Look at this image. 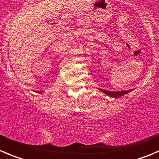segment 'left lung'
<instances>
[{
	"instance_id": "obj_1",
	"label": "left lung",
	"mask_w": 159,
	"mask_h": 159,
	"mask_svg": "<svg viewBox=\"0 0 159 159\" xmlns=\"http://www.w3.org/2000/svg\"><path fill=\"white\" fill-rule=\"evenodd\" d=\"M102 93H105L106 95L107 96H111V97H113V98H118L120 97L121 96H124L125 94H127L128 93L132 91L131 90H128V91H121V92H113V91H107V90H104V89H100Z\"/></svg>"
}]
</instances>
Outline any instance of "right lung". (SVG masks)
I'll return each instance as SVG.
<instances>
[{"mask_svg": "<svg viewBox=\"0 0 159 159\" xmlns=\"http://www.w3.org/2000/svg\"><path fill=\"white\" fill-rule=\"evenodd\" d=\"M38 93H41V92H38Z\"/></svg>", "mask_w": 159, "mask_h": 159, "instance_id": "obj_1", "label": "right lung"}]
</instances>
